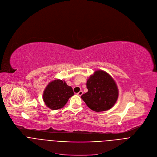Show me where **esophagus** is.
Listing matches in <instances>:
<instances>
[{"label": "esophagus", "mask_w": 157, "mask_h": 157, "mask_svg": "<svg viewBox=\"0 0 157 157\" xmlns=\"http://www.w3.org/2000/svg\"><path fill=\"white\" fill-rule=\"evenodd\" d=\"M82 91H80L78 93H77V94L79 96H82Z\"/></svg>", "instance_id": "esophagus-1"}]
</instances>
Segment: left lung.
Here are the masks:
<instances>
[{
    "label": "left lung",
    "mask_w": 157,
    "mask_h": 157,
    "mask_svg": "<svg viewBox=\"0 0 157 157\" xmlns=\"http://www.w3.org/2000/svg\"><path fill=\"white\" fill-rule=\"evenodd\" d=\"M88 91L81 96L88 107L96 112L110 109L118 98L117 85L109 74L99 70L87 79Z\"/></svg>",
    "instance_id": "8db88e82"
}]
</instances>
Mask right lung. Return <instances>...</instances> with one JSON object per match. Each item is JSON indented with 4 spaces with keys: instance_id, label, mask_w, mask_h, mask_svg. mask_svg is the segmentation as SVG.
I'll use <instances>...</instances> for the list:
<instances>
[{
    "instance_id": "right-lung-1",
    "label": "right lung",
    "mask_w": 157,
    "mask_h": 157,
    "mask_svg": "<svg viewBox=\"0 0 157 157\" xmlns=\"http://www.w3.org/2000/svg\"><path fill=\"white\" fill-rule=\"evenodd\" d=\"M74 95L71 86L64 81L57 79L51 82L43 93V101L45 104L52 110L63 107L68 99Z\"/></svg>"
}]
</instances>
